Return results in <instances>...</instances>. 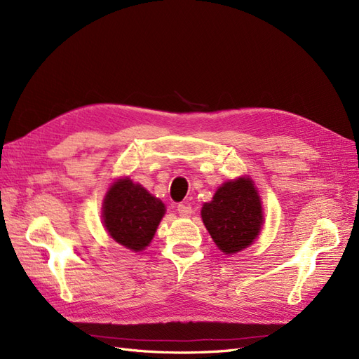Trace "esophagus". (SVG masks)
<instances>
[{
	"mask_svg": "<svg viewBox=\"0 0 359 359\" xmlns=\"http://www.w3.org/2000/svg\"><path fill=\"white\" fill-rule=\"evenodd\" d=\"M177 211H178V214H180L181 217H190V215L193 214L191 206H190V205H186V203H180V205L177 206Z\"/></svg>",
	"mask_w": 359,
	"mask_h": 359,
	"instance_id": "esophagus-1",
	"label": "esophagus"
}]
</instances>
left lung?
Segmentation results:
<instances>
[{
  "label": "left lung",
  "mask_w": 359,
  "mask_h": 359,
  "mask_svg": "<svg viewBox=\"0 0 359 359\" xmlns=\"http://www.w3.org/2000/svg\"><path fill=\"white\" fill-rule=\"evenodd\" d=\"M202 220L223 253L232 255L248 247L262 226V205L250 178L227 181L202 206Z\"/></svg>",
  "instance_id": "left-lung-1"
}]
</instances>
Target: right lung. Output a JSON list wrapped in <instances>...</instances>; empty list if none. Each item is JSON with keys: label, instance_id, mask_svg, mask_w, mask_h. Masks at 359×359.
<instances>
[{"label": "right lung", "instance_id": "obj_1", "mask_svg": "<svg viewBox=\"0 0 359 359\" xmlns=\"http://www.w3.org/2000/svg\"><path fill=\"white\" fill-rule=\"evenodd\" d=\"M165 205L128 178L118 180L103 202V223L116 243L140 252L156 233Z\"/></svg>", "mask_w": 359, "mask_h": 359}]
</instances>
